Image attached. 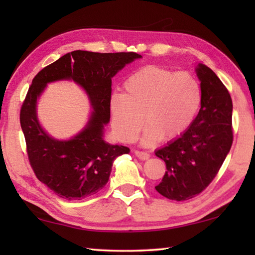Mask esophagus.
I'll return each instance as SVG.
<instances>
[{
    "mask_svg": "<svg viewBox=\"0 0 255 255\" xmlns=\"http://www.w3.org/2000/svg\"><path fill=\"white\" fill-rule=\"evenodd\" d=\"M135 155L139 159H148L150 157L149 153L145 152V150H135Z\"/></svg>",
    "mask_w": 255,
    "mask_h": 255,
    "instance_id": "1",
    "label": "esophagus"
}]
</instances>
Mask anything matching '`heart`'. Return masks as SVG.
<instances>
[{
  "label": "heart",
  "mask_w": 255,
  "mask_h": 255,
  "mask_svg": "<svg viewBox=\"0 0 255 255\" xmlns=\"http://www.w3.org/2000/svg\"><path fill=\"white\" fill-rule=\"evenodd\" d=\"M124 89L125 93H112L109 109L114 132L126 143L136 139L144 122V145L174 139L191 125L201 103L195 75L163 66L140 68L125 81Z\"/></svg>",
  "instance_id": "obj_1"
}]
</instances>
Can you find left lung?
Here are the masks:
<instances>
[{"label":"left lung","mask_w":255,"mask_h":255,"mask_svg":"<svg viewBox=\"0 0 255 255\" xmlns=\"http://www.w3.org/2000/svg\"><path fill=\"white\" fill-rule=\"evenodd\" d=\"M201 108L190 127L175 140L157 149L166 171L155 189L170 200L195 198L211 183L233 144L231 94L219 77L199 64Z\"/></svg>","instance_id":"left-lung-1"}]
</instances>
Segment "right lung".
Listing matches in <instances>:
<instances>
[{
	"label": "right lung",
	"instance_id": "right-lung-1",
	"mask_svg": "<svg viewBox=\"0 0 255 255\" xmlns=\"http://www.w3.org/2000/svg\"><path fill=\"white\" fill-rule=\"evenodd\" d=\"M140 57L133 51L74 50L33 77L21 106L20 124L34 174L57 196L81 200L100 191L109 180L114 159L129 153L126 146L110 145L102 139L103 126L110 120L111 79L126 64ZM66 78L86 90L95 111L84 131L70 141L60 142L42 130L36 119L35 102L47 83Z\"/></svg>",
	"mask_w": 255,
	"mask_h": 255
}]
</instances>
